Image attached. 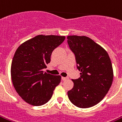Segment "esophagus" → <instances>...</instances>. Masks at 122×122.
Listing matches in <instances>:
<instances>
[{"label": "esophagus", "instance_id": "1", "mask_svg": "<svg viewBox=\"0 0 122 122\" xmlns=\"http://www.w3.org/2000/svg\"><path fill=\"white\" fill-rule=\"evenodd\" d=\"M68 77H62V80L63 81H66V80H67Z\"/></svg>", "mask_w": 122, "mask_h": 122}]
</instances>
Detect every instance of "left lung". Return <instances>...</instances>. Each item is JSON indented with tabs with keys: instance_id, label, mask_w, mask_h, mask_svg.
<instances>
[{
	"instance_id": "obj_1",
	"label": "left lung",
	"mask_w": 122,
	"mask_h": 122,
	"mask_svg": "<svg viewBox=\"0 0 122 122\" xmlns=\"http://www.w3.org/2000/svg\"><path fill=\"white\" fill-rule=\"evenodd\" d=\"M70 49L75 54L80 77L72 79L73 87L68 97L75 106L88 108L99 103L112 86V64L107 51L85 36H67Z\"/></svg>"
}]
</instances>
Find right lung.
I'll return each instance as SVG.
<instances>
[{
  "instance_id": "add662e5",
  "label": "right lung",
  "mask_w": 122,
  "mask_h": 122,
  "mask_svg": "<svg viewBox=\"0 0 122 122\" xmlns=\"http://www.w3.org/2000/svg\"><path fill=\"white\" fill-rule=\"evenodd\" d=\"M65 39V36L39 35L24 42L16 51L11 63V79L16 92L26 103L35 106L46 103L60 83V75L43 70L50 63L53 51Z\"/></svg>"
}]
</instances>
